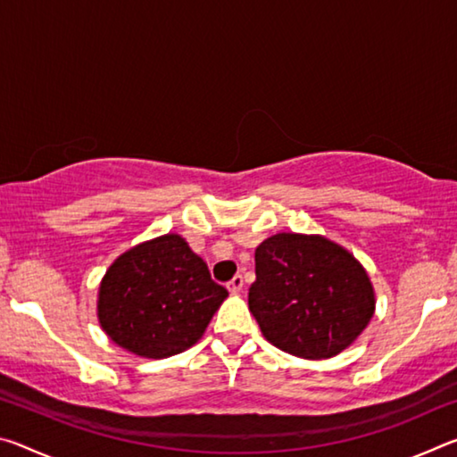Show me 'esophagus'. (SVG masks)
Returning <instances> with one entry per match:
<instances>
[{
  "instance_id": "esophagus-1",
  "label": "esophagus",
  "mask_w": 457,
  "mask_h": 457,
  "mask_svg": "<svg viewBox=\"0 0 457 457\" xmlns=\"http://www.w3.org/2000/svg\"><path fill=\"white\" fill-rule=\"evenodd\" d=\"M244 288V278L239 276V274H236L234 278H231V280L228 282V290L229 292H239Z\"/></svg>"
}]
</instances>
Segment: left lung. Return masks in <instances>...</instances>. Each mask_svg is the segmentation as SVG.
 Returning a JSON list of instances; mask_svg holds the SVG:
<instances>
[{"label":"left lung","instance_id":"obj_1","mask_svg":"<svg viewBox=\"0 0 457 457\" xmlns=\"http://www.w3.org/2000/svg\"><path fill=\"white\" fill-rule=\"evenodd\" d=\"M247 304L268 343L294 357L330 359L367 328L375 290L343 245L322 236L276 234L256 247Z\"/></svg>","mask_w":457,"mask_h":457}]
</instances>
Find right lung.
Wrapping results in <instances>:
<instances>
[{
    "instance_id": "1",
    "label": "right lung",
    "mask_w": 457,
    "mask_h": 457,
    "mask_svg": "<svg viewBox=\"0 0 457 457\" xmlns=\"http://www.w3.org/2000/svg\"><path fill=\"white\" fill-rule=\"evenodd\" d=\"M226 298L189 244L167 234L112 262L98 288V322L129 353L167 359L204 337Z\"/></svg>"
}]
</instances>
